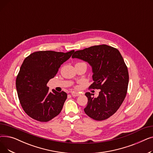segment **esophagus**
<instances>
[{"label":"esophagus","instance_id":"esophagus-1","mask_svg":"<svg viewBox=\"0 0 153 153\" xmlns=\"http://www.w3.org/2000/svg\"><path fill=\"white\" fill-rule=\"evenodd\" d=\"M71 95L72 97H77V96H79L80 95L79 93L78 92H71Z\"/></svg>","mask_w":153,"mask_h":153}]
</instances>
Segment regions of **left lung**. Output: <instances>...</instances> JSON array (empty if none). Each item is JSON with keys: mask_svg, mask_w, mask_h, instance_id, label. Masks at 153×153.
<instances>
[{"mask_svg": "<svg viewBox=\"0 0 153 153\" xmlns=\"http://www.w3.org/2000/svg\"><path fill=\"white\" fill-rule=\"evenodd\" d=\"M72 58L92 66L94 82L89 88L100 91L96 97L85 94L88 99L85 113L97 121L108 118L121 106L127 92L129 75L122 56L116 48L101 45L76 51Z\"/></svg>", "mask_w": 153, "mask_h": 153, "instance_id": "8db88e82", "label": "left lung"}]
</instances>
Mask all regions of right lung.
Segmentation results:
<instances>
[{"mask_svg": "<svg viewBox=\"0 0 153 153\" xmlns=\"http://www.w3.org/2000/svg\"><path fill=\"white\" fill-rule=\"evenodd\" d=\"M74 52L39 51L24 59L16 79V88L22 107L29 117L47 122L59 114L67 94L53 89L49 92L46 85Z\"/></svg>", "mask_w": 153, "mask_h": 153, "instance_id": "right-lung-1", "label": "right lung"}]
</instances>
